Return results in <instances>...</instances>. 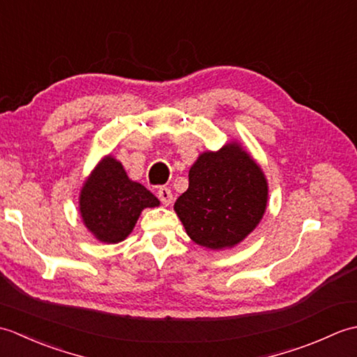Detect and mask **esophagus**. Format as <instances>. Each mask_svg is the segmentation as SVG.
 <instances>
[{"label": "esophagus", "mask_w": 357, "mask_h": 357, "mask_svg": "<svg viewBox=\"0 0 357 357\" xmlns=\"http://www.w3.org/2000/svg\"><path fill=\"white\" fill-rule=\"evenodd\" d=\"M158 198L161 201L164 206H169V204L173 201V195L169 187H159L158 188Z\"/></svg>", "instance_id": "esophagus-1"}]
</instances>
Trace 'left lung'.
Instances as JSON below:
<instances>
[{
	"instance_id": "1",
	"label": "left lung",
	"mask_w": 357,
	"mask_h": 357,
	"mask_svg": "<svg viewBox=\"0 0 357 357\" xmlns=\"http://www.w3.org/2000/svg\"><path fill=\"white\" fill-rule=\"evenodd\" d=\"M267 195L262 170L239 146L229 144L199 156L174 210L196 244L219 250L236 245L259 224Z\"/></svg>"
}]
</instances>
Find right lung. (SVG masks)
Masks as SVG:
<instances>
[{"label": "right lung", "mask_w": 357, "mask_h": 357, "mask_svg": "<svg viewBox=\"0 0 357 357\" xmlns=\"http://www.w3.org/2000/svg\"><path fill=\"white\" fill-rule=\"evenodd\" d=\"M159 201L146 187L128 179L121 162L107 156L82 187L79 210L82 221L95 236L109 244L126 239L142 208Z\"/></svg>", "instance_id": "obj_1"}]
</instances>
